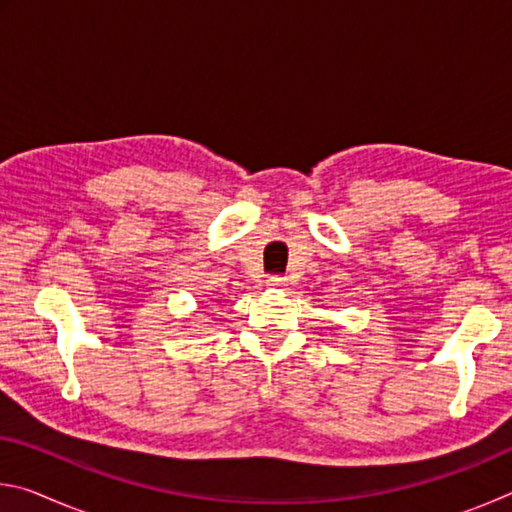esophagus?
<instances>
[{"instance_id":"1","label":"esophagus","mask_w":512,"mask_h":512,"mask_svg":"<svg viewBox=\"0 0 512 512\" xmlns=\"http://www.w3.org/2000/svg\"><path fill=\"white\" fill-rule=\"evenodd\" d=\"M284 284H287V277H282V275H271L266 280V287H271V289H277V287H284Z\"/></svg>"}]
</instances>
